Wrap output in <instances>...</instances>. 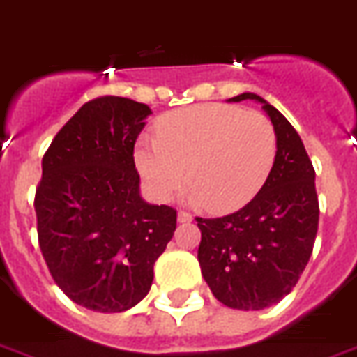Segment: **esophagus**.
Segmentation results:
<instances>
[{"label":"esophagus","instance_id":"obj_1","mask_svg":"<svg viewBox=\"0 0 357 357\" xmlns=\"http://www.w3.org/2000/svg\"><path fill=\"white\" fill-rule=\"evenodd\" d=\"M178 222H179V224H188V222H192V214L185 213V211H179Z\"/></svg>","mask_w":357,"mask_h":357}]
</instances>
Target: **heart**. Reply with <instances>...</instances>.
<instances>
[{
	"mask_svg": "<svg viewBox=\"0 0 357 357\" xmlns=\"http://www.w3.org/2000/svg\"><path fill=\"white\" fill-rule=\"evenodd\" d=\"M275 153L277 133L264 113L198 104L163 115L155 139H139L133 158L159 202H169L187 179L190 204L229 213L259 192Z\"/></svg>",
	"mask_w": 357,
	"mask_h": 357,
	"instance_id": "obj_1",
	"label": "heart"
}]
</instances>
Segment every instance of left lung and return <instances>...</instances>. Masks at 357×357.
<instances>
[{
  "instance_id": "obj_1",
  "label": "left lung",
  "mask_w": 357,
  "mask_h": 357,
  "mask_svg": "<svg viewBox=\"0 0 357 357\" xmlns=\"http://www.w3.org/2000/svg\"><path fill=\"white\" fill-rule=\"evenodd\" d=\"M248 98L262 104L277 133L273 167L245 207L222 218H196L205 282L220 303L244 312L269 308L294 289L319 225L315 170L299 133L259 95H236L229 102Z\"/></svg>"
}]
</instances>
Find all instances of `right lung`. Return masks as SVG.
I'll use <instances>...</instances> for the list:
<instances>
[{"instance_id":"right-lung-1","label":"right lung","mask_w":357,"mask_h":357,"mask_svg":"<svg viewBox=\"0 0 357 357\" xmlns=\"http://www.w3.org/2000/svg\"><path fill=\"white\" fill-rule=\"evenodd\" d=\"M152 109L124 97L89 100L42 159L34 211L54 282L73 303L119 314L146 297L176 211L141 198L133 146Z\"/></svg>"}]
</instances>
